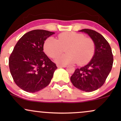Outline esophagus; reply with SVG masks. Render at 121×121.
<instances>
[{
	"mask_svg": "<svg viewBox=\"0 0 121 121\" xmlns=\"http://www.w3.org/2000/svg\"><path fill=\"white\" fill-rule=\"evenodd\" d=\"M57 66L58 68H65L66 67V65H60V64H57Z\"/></svg>",
	"mask_w": 121,
	"mask_h": 121,
	"instance_id": "obj_1",
	"label": "esophagus"
}]
</instances>
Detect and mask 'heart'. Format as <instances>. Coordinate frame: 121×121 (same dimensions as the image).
I'll return each instance as SVG.
<instances>
[{
    "instance_id": "obj_1",
    "label": "heart",
    "mask_w": 121,
    "mask_h": 121,
    "mask_svg": "<svg viewBox=\"0 0 121 121\" xmlns=\"http://www.w3.org/2000/svg\"><path fill=\"white\" fill-rule=\"evenodd\" d=\"M67 53L59 56L56 62L62 64L76 63L82 65L92 59L95 51L94 40L84 35L74 32H65L58 35V40L48 37L44 44L45 52L51 58H55L64 52Z\"/></svg>"
}]
</instances>
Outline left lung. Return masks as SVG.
<instances>
[{"label":"left lung","mask_w":121,"mask_h":121,"mask_svg":"<svg viewBox=\"0 0 121 121\" xmlns=\"http://www.w3.org/2000/svg\"><path fill=\"white\" fill-rule=\"evenodd\" d=\"M79 31L87 34L94 40L95 51L86 65L75 70L70 81L78 89L90 92L98 89L105 83L113 66V55L109 43L102 35L89 29Z\"/></svg>","instance_id":"1"}]
</instances>
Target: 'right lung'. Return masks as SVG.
I'll return each mask as SVG.
<instances>
[{"label":"right lung","mask_w":121,"mask_h":121,"mask_svg":"<svg viewBox=\"0 0 121 121\" xmlns=\"http://www.w3.org/2000/svg\"><path fill=\"white\" fill-rule=\"evenodd\" d=\"M54 34L43 30H30L15 45L9 58V68L15 84L23 91L36 92L51 82L57 67L43 52V46Z\"/></svg>","instance_id":"right-lung-1"}]
</instances>
